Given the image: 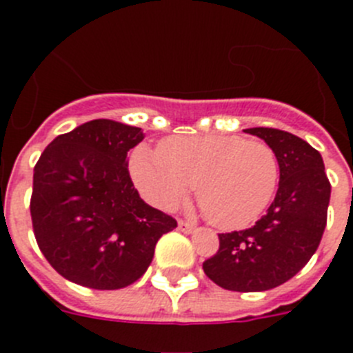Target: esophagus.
Wrapping results in <instances>:
<instances>
[{
	"mask_svg": "<svg viewBox=\"0 0 353 353\" xmlns=\"http://www.w3.org/2000/svg\"><path fill=\"white\" fill-rule=\"evenodd\" d=\"M179 230L183 233H192L196 230V226L189 221H179Z\"/></svg>",
	"mask_w": 353,
	"mask_h": 353,
	"instance_id": "obj_1",
	"label": "esophagus"
}]
</instances>
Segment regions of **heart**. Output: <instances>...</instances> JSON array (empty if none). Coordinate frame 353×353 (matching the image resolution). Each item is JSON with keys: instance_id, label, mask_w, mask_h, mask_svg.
<instances>
[{"instance_id": "heart-1", "label": "heart", "mask_w": 353, "mask_h": 353, "mask_svg": "<svg viewBox=\"0 0 353 353\" xmlns=\"http://www.w3.org/2000/svg\"><path fill=\"white\" fill-rule=\"evenodd\" d=\"M139 191L171 210L191 192L214 226L240 230L267 210L279 183V161L270 145L233 134L173 136L157 152L139 146L130 159Z\"/></svg>"}]
</instances>
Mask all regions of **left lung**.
I'll list each match as a JSON object with an SVG mask.
<instances>
[{"label": "left lung", "instance_id": "1", "mask_svg": "<svg viewBox=\"0 0 353 353\" xmlns=\"http://www.w3.org/2000/svg\"><path fill=\"white\" fill-rule=\"evenodd\" d=\"M245 132L274 148L279 187L267 214L254 226L219 233V249L203 261V270L224 290L265 292L292 279L320 245L330 182L320 152L304 139L269 127Z\"/></svg>", "mask_w": 353, "mask_h": 353}]
</instances>
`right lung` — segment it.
<instances>
[{
	"label": "right lung",
	"mask_w": 353,
	"mask_h": 353,
	"mask_svg": "<svg viewBox=\"0 0 353 353\" xmlns=\"http://www.w3.org/2000/svg\"><path fill=\"white\" fill-rule=\"evenodd\" d=\"M139 127L92 120L52 139L33 171L30 212L37 244L56 272L93 290L125 288L176 228L139 198L127 168Z\"/></svg>",
	"instance_id": "right-lung-1"
}]
</instances>
